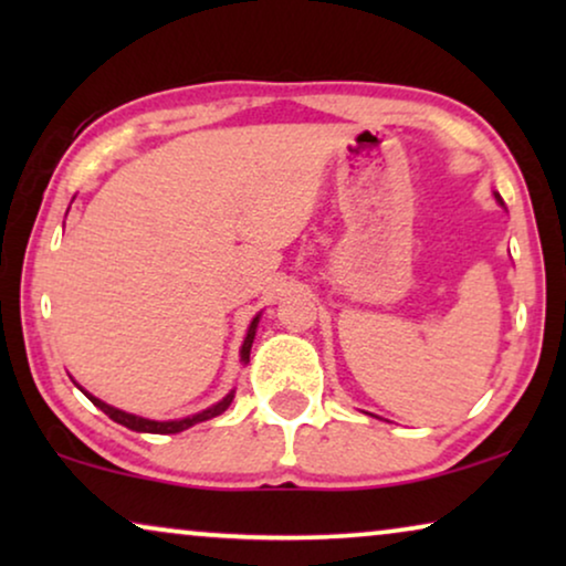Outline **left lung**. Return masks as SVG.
I'll use <instances>...</instances> for the list:
<instances>
[{
	"label": "left lung",
	"instance_id": "obj_1",
	"mask_svg": "<svg viewBox=\"0 0 566 566\" xmlns=\"http://www.w3.org/2000/svg\"><path fill=\"white\" fill-rule=\"evenodd\" d=\"M494 198H497V200H500V203H502V198H500V196H494Z\"/></svg>",
	"mask_w": 566,
	"mask_h": 566
}]
</instances>
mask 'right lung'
Here are the masks:
<instances>
[{
  "label": "right lung",
  "mask_w": 566,
  "mask_h": 566,
  "mask_svg": "<svg viewBox=\"0 0 566 566\" xmlns=\"http://www.w3.org/2000/svg\"><path fill=\"white\" fill-rule=\"evenodd\" d=\"M258 322H260V314L252 319L250 329H247L244 343H242V350H239V358H242V363H250V350H252V343H254V332H258ZM76 386H80V384H76ZM80 389H82V386H80ZM82 391H84V389H82ZM84 397H87L95 407L103 409V412H105L107 417H111V420L123 424V428L136 430V432H157V436H172V432H182V430L192 428V424L206 422V420H211V417H216V415L227 412L229 405H231V399H234V391H229L227 397H223L221 401H216L213 407L203 409V412L190 415V417H182V420H169V422H157V420H146V417L128 415V412H123V409H115V407H111V405H105V401H99L97 397H92L90 391H84Z\"/></svg>",
  "instance_id": "1"
}]
</instances>
